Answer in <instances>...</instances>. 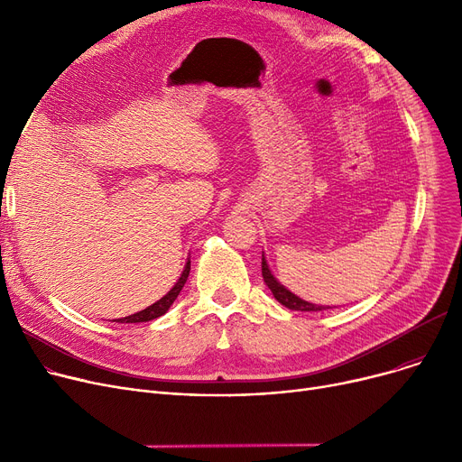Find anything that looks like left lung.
<instances>
[{
  "instance_id": "1",
  "label": "left lung",
  "mask_w": 462,
  "mask_h": 462,
  "mask_svg": "<svg viewBox=\"0 0 462 462\" xmlns=\"http://www.w3.org/2000/svg\"><path fill=\"white\" fill-rule=\"evenodd\" d=\"M262 277H263V282L268 284V288L273 292L275 300H277L279 303H282L284 307H288V309H292V310H303V312H305V310H307V312H319V310L331 309V307H324V305L309 303V301H305V300L298 298L296 294L290 292V290H286V288L272 275V272H270V268H268V262H265L263 254H262Z\"/></svg>"
}]
</instances>
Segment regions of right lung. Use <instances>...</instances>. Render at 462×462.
<instances>
[{
	"label": "right lung",
	"instance_id": "add662e5",
	"mask_svg": "<svg viewBox=\"0 0 462 462\" xmlns=\"http://www.w3.org/2000/svg\"><path fill=\"white\" fill-rule=\"evenodd\" d=\"M189 272H190V262H187V265H185V270H183L180 281L174 284V288L170 290V292H168L164 298H161L157 303L150 305L148 309H143V310H140V312H136V314H131V317L119 319L117 322H119V324H138V322H150V320H153V319L162 317V314L170 309V305H172V303L176 301V298L180 296L181 288H183L185 282H187Z\"/></svg>",
	"mask_w": 462,
	"mask_h": 462
}]
</instances>
